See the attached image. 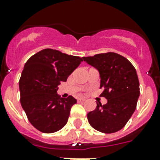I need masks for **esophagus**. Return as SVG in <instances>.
Returning <instances> with one entry per match:
<instances>
[{
    "mask_svg": "<svg viewBox=\"0 0 160 160\" xmlns=\"http://www.w3.org/2000/svg\"><path fill=\"white\" fill-rule=\"evenodd\" d=\"M85 100V99H83V98H79L78 99V102H84Z\"/></svg>",
    "mask_w": 160,
    "mask_h": 160,
    "instance_id": "obj_1",
    "label": "esophagus"
}]
</instances>
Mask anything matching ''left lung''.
<instances>
[{
  "instance_id": "8db88e82",
  "label": "left lung",
  "mask_w": 160,
  "mask_h": 160,
  "mask_svg": "<svg viewBox=\"0 0 160 160\" xmlns=\"http://www.w3.org/2000/svg\"><path fill=\"white\" fill-rule=\"evenodd\" d=\"M83 60L100 73V96L105 105L97 103L95 110L88 113L90 124L98 131L111 134L126 124L136 109L139 82L134 65L124 56L114 52L83 57Z\"/></svg>"
}]
</instances>
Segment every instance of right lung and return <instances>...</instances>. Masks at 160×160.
I'll return each mask as SVG.
<instances>
[{
    "instance_id": "1",
    "label": "right lung",
    "mask_w": 160,
    "mask_h": 160,
    "mask_svg": "<svg viewBox=\"0 0 160 160\" xmlns=\"http://www.w3.org/2000/svg\"><path fill=\"white\" fill-rule=\"evenodd\" d=\"M82 58L44 49L25 64L19 81L21 104L29 121L41 132L54 133L65 126L76 103L70 95L61 98L58 85L80 65Z\"/></svg>"
}]
</instances>
